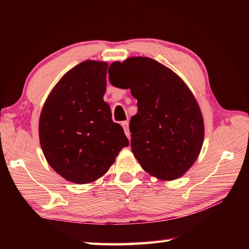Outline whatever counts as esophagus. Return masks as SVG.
<instances>
[{
  "mask_svg": "<svg viewBox=\"0 0 249 249\" xmlns=\"http://www.w3.org/2000/svg\"><path fill=\"white\" fill-rule=\"evenodd\" d=\"M122 125L124 127V134L126 135L127 138H130V131H129V122H123L122 123Z\"/></svg>",
  "mask_w": 249,
  "mask_h": 249,
  "instance_id": "34e87169",
  "label": "esophagus"
}]
</instances>
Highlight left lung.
I'll return each instance as SVG.
<instances>
[{
  "label": "left lung",
  "mask_w": 249,
  "mask_h": 249,
  "mask_svg": "<svg viewBox=\"0 0 249 249\" xmlns=\"http://www.w3.org/2000/svg\"><path fill=\"white\" fill-rule=\"evenodd\" d=\"M110 69L116 73H109L111 84L130 88L137 100L138 112L130 122L131 148L141 167L161 179L183 176L197 159L205 132L190 89L152 58L132 57Z\"/></svg>",
  "instance_id": "1"
}]
</instances>
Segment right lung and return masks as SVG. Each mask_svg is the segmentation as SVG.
Returning a JSON list of instances; mask_svg holds the SVG:
<instances>
[{
    "label": "right lung",
    "mask_w": 249,
    "mask_h": 249,
    "mask_svg": "<svg viewBox=\"0 0 249 249\" xmlns=\"http://www.w3.org/2000/svg\"><path fill=\"white\" fill-rule=\"evenodd\" d=\"M106 62L86 60L52 90L39 119V139L51 167L67 180L87 184L102 177L129 145L104 101Z\"/></svg>",
    "instance_id": "right-lung-1"
}]
</instances>
